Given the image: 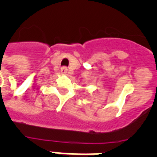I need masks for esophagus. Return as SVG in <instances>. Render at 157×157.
Wrapping results in <instances>:
<instances>
[{
	"mask_svg": "<svg viewBox=\"0 0 157 157\" xmlns=\"http://www.w3.org/2000/svg\"><path fill=\"white\" fill-rule=\"evenodd\" d=\"M67 71V67H63L61 68L62 73H66Z\"/></svg>",
	"mask_w": 157,
	"mask_h": 157,
	"instance_id": "1",
	"label": "esophagus"
}]
</instances>
